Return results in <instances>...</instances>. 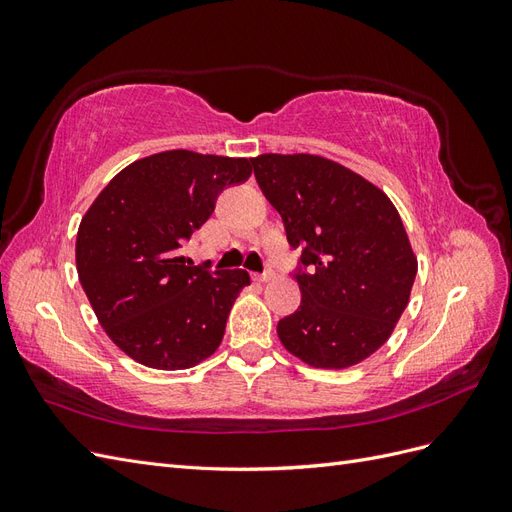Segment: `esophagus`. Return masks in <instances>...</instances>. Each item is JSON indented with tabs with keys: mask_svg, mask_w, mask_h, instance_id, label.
<instances>
[{
	"mask_svg": "<svg viewBox=\"0 0 512 512\" xmlns=\"http://www.w3.org/2000/svg\"><path fill=\"white\" fill-rule=\"evenodd\" d=\"M273 275H275V273H273V271L269 269V271H262V273H256V275H254V280H256V282H269Z\"/></svg>",
	"mask_w": 512,
	"mask_h": 512,
	"instance_id": "34e87169",
	"label": "esophagus"
}]
</instances>
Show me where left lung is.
I'll return each instance as SVG.
<instances>
[{"label": "left lung", "instance_id": "obj_1", "mask_svg": "<svg viewBox=\"0 0 512 512\" xmlns=\"http://www.w3.org/2000/svg\"><path fill=\"white\" fill-rule=\"evenodd\" d=\"M252 166L290 247H301V305L277 322L284 348L322 369L361 363L391 337L418 269L395 205L320 156L262 153Z\"/></svg>", "mask_w": 512, "mask_h": 512}]
</instances>
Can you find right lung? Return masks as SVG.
Wrapping results in <instances>:
<instances>
[{"mask_svg":"<svg viewBox=\"0 0 512 512\" xmlns=\"http://www.w3.org/2000/svg\"><path fill=\"white\" fill-rule=\"evenodd\" d=\"M252 160L175 149L136 160L98 194L76 235V271L106 335L153 369H188L222 344L243 269L181 254Z\"/></svg>","mask_w":512,"mask_h":512,"instance_id":"right-lung-1","label":"right lung"}]
</instances>
